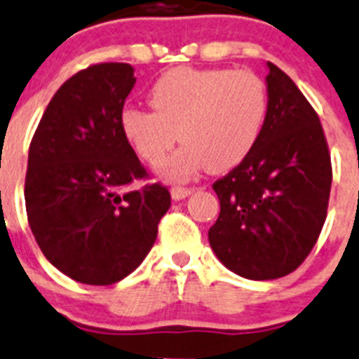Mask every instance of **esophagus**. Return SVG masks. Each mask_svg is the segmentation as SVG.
I'll use <instances>...</instances> for the list:
<instances>
[{"label":"esophagus","mask_w":359,"mask_h":359,"mask_svg":"<svg viewBox=\"0 0 359 359\" xmlns=\"http://www.w3.org/2000/svg\"><path fill=\"white\" fill-rule=\"evenodd\" d=\"M192 192H194L192 189H185V187H172V189H170V196H172V200L176 201L185 200V198H189Z\"/></svg>","instance_id":"34e87169"}]
</instances>
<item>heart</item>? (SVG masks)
<instances>
[{
    "label": "heart",
    "mask_w": 359,
    "mask_h": 359,
    "mask_svg": "<svg viewBox=\"0 0 359 359\" xmlns=\"http://www.w3.org/2000/svg\"><path fill=\"white\" fill-rule=\"evenodd\" d=\"M154 112L128 107L121 112V133L149 165H159L180 142L185 143L159 176L187 182L209 167L223 172L252 152L267 118V88L250 70L191 69L165 72L150 87Z\"/></svg>",
    "instance_id": "b5f03b06"
}]
</instances>
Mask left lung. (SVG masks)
<instances>
[{
	"label": "left lung",
	"instance_id": "left-lung-1",
	"mask_svg": "<svg viewBox=\"0 0 359 359\" xmlns=\"http://www.w3.org/2000/svg\"><path fill=\"white\" fill-rule=\"evenodd\" d=\"M267 118L247 158L212 185L219 216L209 243L217 259L247 280L296 271L327 217L332 167L314 112L296 83L267 63Z\"/></svg>",
	"mask_w": 359,
	"mask_h": 359
}]
</instances>
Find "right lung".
Returning <instances> with one entry per match:
<instances>
[{"label": "right lung", "mask_w": 359, "mask_h": 359, "mask_svg": "<svg viewBox=\"0 0 359 359\" xmlns=\"http://www.w3.org/2000/svg\"><path fill=\"white\" fill-rule=\"evenodd\" d=\"M134 83L128 63L81 70L54 94L30 143V231L45 258L79 283L112 285L136 271L170 207L158 183L121 194L147 176L119 125Z\"/></svg>", "instance_id": "add662e5"}]
</instances>
